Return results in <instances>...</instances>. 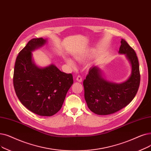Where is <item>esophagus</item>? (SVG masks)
<instances>
[{
  "label": "esophagus",
  "instance_id": "34e87169",
  "mask_svg": "<svg viewBox=\"0 0 151 151\" xmlns=\"http://www.w3.org/2000/svg\"><path fill=\"white\" fill-rule=\"evenodd\" d=\"M76 81L78 82H79V83H81L82 82V78H81V76H78L76 77Z\"/></svg>",
  "mask_w": 151,
  "mask_h": 151
}]
</instances>
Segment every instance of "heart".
I'll return each mask as SVG.
<instances>
[{"label": "heart", "instance_id": "b5f03b06", "mask_svg": "<svg viewBox=\"0 0 151 151\" xmlns=\"http://www.w3.org/2000/svg\"><path fill=\"white\" fill-rule=\"evenodd\" d=\"M75 59L77 61H79V62H83V60H84L86 59V55H84V54H75L73 55ZM64 60L68 65H70V66H73L74 65V63L72 61L71 59H70V58L68 57H64Z\"/></svg>", "mask_w": 151, "mask_h": 151}]
</instances>
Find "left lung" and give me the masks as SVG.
Returning <instances> with one entry per match:
<instances>
[{
	"instance_id": "1",
	"label": "left lung",
	"mask_w": 151,
	"mask_h": 151,
	"mask_svg": "<svg viewBox=\"0 0 151 151\" xmlns=\"http://www.w3.org/2000/svg\"><path fill=\"white\" fill-rule=\"evenodd\" d=\"M119 53L125 55L132 67L131 74L126 81L116 83L106 80L97 65L90 68L83 81L84 98L88 107L97 115L112 114L126 107L138 90L139 65L135 51L122 39Z\"/></svg>"
}]
</instances>
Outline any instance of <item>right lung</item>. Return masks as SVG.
<instances>
[{
  "label": "right lung",
  "mask_w": 151,
  "mask_h": 151,
  "mask_svg": "<svg viewBox=\"0 0 151 151\" xmlns=\"http://www.w3.org/2000/svg\"><path fill=\"white\" fill-rule=\"evenodd\" d=\"M47 39H32L19 52L14 73V86L18 99L31 112L50 116L60 110L73 76L62 72L55 65L40 67L32 52L42 47Z\"/></svg>",
  "instance_id": "right-lung-1"
}]
</instances>
